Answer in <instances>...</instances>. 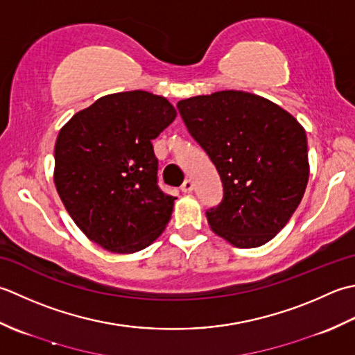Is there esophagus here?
<instances>
[{"label": "esophagus", "instance_id": "1", "mask_svg": "<svg viewBox=\"0 0 355 355\" xmlns=\"http://www.w3.org/2000/svg\"><path fill=\"white\" fill-rule=\"evenodd\" d=\"M180 190H182V193H191L193 191V182L190 179H187L185 182L182 184V187H180Z\"/></svg>", "mask_w": 355, "mask_h": 355}]
</instances>
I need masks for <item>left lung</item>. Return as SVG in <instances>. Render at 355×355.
<instances>
[{
  "label": "left lung",
  "mask_w": 355,
  "mask_h": 355,
  "mask_svg": "<svg viewBox=\"0 0 355 355\" xmlns=\"http://www.w3.org/2000/svg\"><path fill=\"white\" fill-rule=\"evenodd\" d=\"M178 108L222 180L223 199L207 211L209 228L236 248L270 242L306 190L305 128L272 101L242 90L191 96Z\"/></svg>",
  "instance_id": "8db88e82"
}]
</instances>
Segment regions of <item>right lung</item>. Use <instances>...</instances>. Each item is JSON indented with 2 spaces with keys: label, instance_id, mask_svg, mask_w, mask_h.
I'll use <instances>...</instances> for the list:
<instances>
[{
  "label": "right lung",
  "instance_id": "obj_1",
  "mask_svg": "<svg viewBox=\"0 0 355 355\" xmlns=\"http://www.w3.org/2000/svg\"><path fill=\"white\" fill-rule=\"evenodd\" d=\"M176 114L167 98L121 92L99 98L60 130L56 191L76 227L101 248L132 254L164 233L176 198L159 190L151 141Z\"/></svg>",
  "mask_w": 355,
  "mask_h": 355
}]
</instances>
